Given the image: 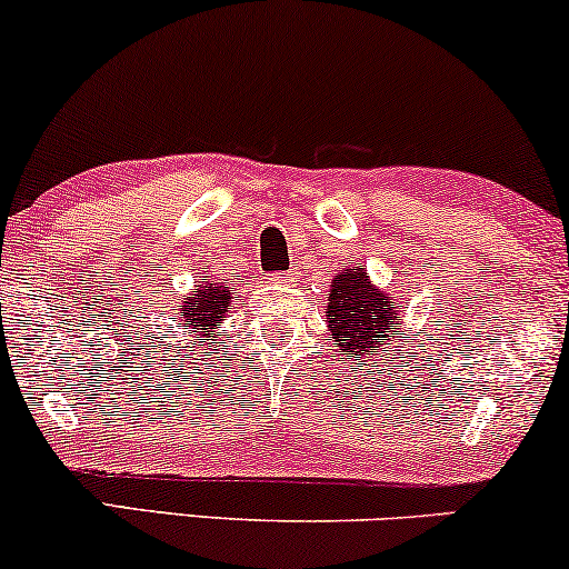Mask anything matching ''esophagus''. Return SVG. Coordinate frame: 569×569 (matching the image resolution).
I'll return each mask as SVG.
<instances>
[{
	"label": "esophagus",
	"instance_id": "1",
	"mask_svg": "<svg viewBox=\"0 0 569 569\" xmlns=\"http://www.w3.org/2000/svg\"><path fill=\"white\" fill-rule=\"evenodd\" d=\"M299 276H301L299 270H286V272H272L270 280L278 286H289V283H297Z\"/></svg>",
	"mask_w": 569,
	"mask_h": 569
}]
</instances>
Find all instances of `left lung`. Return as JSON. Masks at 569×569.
<instances>
[{
    "label": "left lung",
    "mask_w": 569,
    "mask_h": 569,
    "mask_svg": "<svg viewBox=\"0 0 569 569\" xmlns=\"http://www.w3.org/2000/svg\"><path fill=\"white\" fill-rule=\"evenodd\" d=\"M399 312L397 299L376 289L362 268H349L333 278L326 322L330 338H336L341 351H347V359H351L349 368H362L370 355L388 351L393 338H405L399 330Z\"/></svg>",
    "instance_id": "1"
}]
</instances>
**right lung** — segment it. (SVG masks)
Returning <instances> with one entry per match:
<instances>
[{
    "label": "right lung",
    "instance_id": "right-lung-1",
    "mask_svg": "<svg viewBox=\"0 0 569 569\" xmlns=\"http://www.w3.org/2000/svg\"><path fill=\"white\" fill-rule=\"evenodd\" d=\"M231 286H222V283H214L210 276H201L199 286L193 289L189 297L181 307H178V312H172V322H176V328H181V333L186 336L189 330L186 328H197L191 330V338L193 347H178V355L186 349H201V355H212V351L207 349H214V343H218V336H214V326L226 318L228 312H231ZM210 342L211 347L207 348L206 343ZM218 351V349H214Z\"/></svg>",
    "mask_w": 569,
    "mask_h": 569
}]
</instances>
